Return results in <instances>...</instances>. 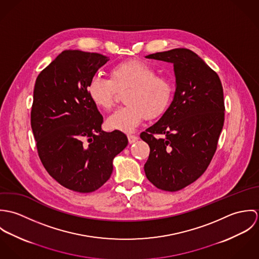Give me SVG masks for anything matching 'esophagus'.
<instances>
[{
	"mask_svg": "<svg viewBox=\"0 0 259 259\" xmlns=\"http://www.w3.org/2000/svg\"><path fill=\"white\" fill-rule=\"evenodd\" d=\"M127 140H128L130 144H134V143H136L139 140V138L137 136H134V135H128L127 136Z\"/></svg>",
	"mask_w": 259,
	"mask_h": 259,
	"instance_id": "esophagus-1",
	"label": "esophagus"
}]
</instances>
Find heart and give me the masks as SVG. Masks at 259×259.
<instances>
[{"label":"heart","instance_id":"b5f03b06","mask_svg":"<svg viewBox=\"0 0 259 259\" xmlns=\"http://www.w3.org/2000/svg\"><path fill=\"white\" fill-rule=\"evenodd\" d=\"M91 101L100 109L110 111L117 94L123 93L125 104L107 119L111 130L131 133L145 117L155 118L166 111L174 93L170 81L157 75L147 62L131 60L115 65L111 70V79L95 75L88 84Z\"/></svg>","mask_w":259,"mask_h":259}]
</instances>
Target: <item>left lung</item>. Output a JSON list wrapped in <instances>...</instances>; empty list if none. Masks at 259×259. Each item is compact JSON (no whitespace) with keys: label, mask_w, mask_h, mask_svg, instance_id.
Masks as SVG:
<instances>
[{"label":"left lung","mask_w":259,"mask_h":259,"mask_svg":"<svg viewBox=\"0 0 259 259\" xmlns=\"http://www.w3.org/2000/svg\"><path fill=\"white\" fill-rule=\"evenodd\" d=\"M146 58L174 64L177 89L168 109L141 134L150 149L145 172L157 188L178 191L195 182L214 155L224 122L222 81L188 49Z\"/></svg>","instance_id":"8db88e82"}]
</instances>
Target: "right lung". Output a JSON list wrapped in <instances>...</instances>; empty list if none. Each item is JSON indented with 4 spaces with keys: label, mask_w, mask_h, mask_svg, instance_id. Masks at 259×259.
Wrapping results in <instances>:
<instances>
[{
    "label": "right lung",
    "mask_w": 259,
    "mask_h": 259,
    "mask_svg": "<svg viewBox=\"0 0 259 259\" xmlns=\"http://www.w3.org/2000/svg\"><path fill=\"white\" fill-rule=\"evenodd\" d=\"M109 57L62 52L37 75L31 125L39 159L59 184L76 192L99 189L111 178L112 159L127 146L119 131H102L103 115L88 84Z\"/></svg>",
    "instance_id": "1"
}]
</instances>
